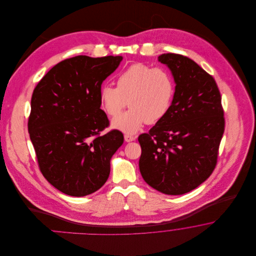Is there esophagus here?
<instances>
[{"label":"esophagus","mask_w":256,"mask_h":256,"mask_svg":"<svg viewBox=\"0 0 256 256\" xmlns=\"http://www.w3.org/2000/svg\"><path fill=\"white\" fill-rule=\"evenodd\" d=\"M136 139V136L130 135V134H124V141L126 142H132Z\"/></svg>","instance_id":"esophagus-1"}]
</instances>
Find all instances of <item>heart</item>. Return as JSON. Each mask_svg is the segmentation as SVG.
Segmentation results:
<instances>
[{
	"instance_id": "heart-1",
	"label": "heart",
	"mask_w": 256,
	"mask_h": 256,
	"mask_svg": "<svg viewBox=\"0 0 256 256\" xmlns=\"http://www.w3.org/2000/svg\"><path fill=\"white\" fill-rule=\"evenodd\" d=\"M174 95L176 82L166 68L134 63L118 76L117 87H102L100 104L110 117L119 115L128 104L130 108L116 117L112 126L134 134L146 122L162 120L169 113Z\"/></svg>"
}]
</instances>
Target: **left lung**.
Returning a JSON list of instances; mask_svg holds the SVG:
<instances>
[{
    "mask_svg": "<svg viewBox=\"0 0 256 256\" xmlns=\"http://www.w3.org/2000/svg\"><path fill=\"white\" fill-rule=\"evenodd\" d=\"M158 61L170 68L176 95L169 113L138 137L139 169L156 190L182 195L206 182L217 165L224 132L222 98L214 78L189 58L163 54Z\"/></svg>",
    "mask_w": 256,
    "mask_h": 256,
    "instance_id": "left-lung-1",
    "label": "left lung"
}]
</instances>
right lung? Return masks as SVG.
<instances>
[{"label": "right lung", "instance_id": "right-lung-1", "mask_svg": "<svg viewBox=\"0 0 256 256\" xmlns=\"http://www.w3.org/2000/svg\"><path fill=\"white\" fill-rule=\"evenodd\" d=\"M122 60H64L34 90L28 130L38 166L66 195L84 196L98 190L110 176V159L124 143L118 130L102 134L110 120L100 104L102 82Z\"/></svg>", "mask_w": 256, "mask_h": 256}]
</instances>
